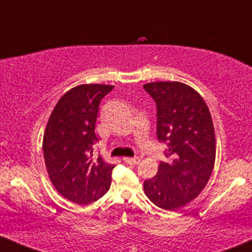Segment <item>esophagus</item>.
<instances>
[{
    "mask_svg": "<svg viewBox=\"0 0 252 252\" xmlns=\"http://www.w3.org/2000/svg\"><path fill=\"white\" fill-rule=\"evenodd\" d=\"M123 160H124V162H126V163L131 164V166H135V164L140 163L141 158H137V156H135V158H124Z\"/></svg>",
    "mask_w": 252,
    "mask_h": 252,
    "instance_id": "esophagus-1",
    "label": "esophagus"
}]
</instances>
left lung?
I'll return each mask as SVG.
<instances>
[{"label":"left lung","mask_w":252,"mask_h":252,"mask_svg":"<svg viewBox=\"0 0 252 252\" xmlns=\"http://www.w3.org/2000/svg\"><path fill=\"white\" fill-rule=\"evenodd\" d=\"M156 104V136L166 143L168 160L144 181L149 200L163 210L189 204L206 186L215 166L216 136L210 110L195 90L184 83L143 85Z\"/></svg>","instance_id":"1"}]
</instances>
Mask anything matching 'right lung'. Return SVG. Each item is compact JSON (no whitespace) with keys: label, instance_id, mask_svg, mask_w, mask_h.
<instances>
[{"label":"right lung","instance_id":"obj_1","mask_svg":"<svg viewBox=\"0 0 252 252\" xmlns=\"http://www.w3.org/2000/svg\"><path fill=\"white\" fill-rule=\"evenodd\" d=\"M112 85L84 84L66 92L52 111L42 150L48 175L63 198L88 205L105 194L114 164L94 158L98 108Z\"/></svg>","mask_w":252,"mask_h":252}]
</instances>
